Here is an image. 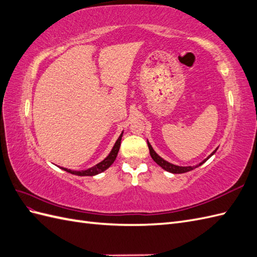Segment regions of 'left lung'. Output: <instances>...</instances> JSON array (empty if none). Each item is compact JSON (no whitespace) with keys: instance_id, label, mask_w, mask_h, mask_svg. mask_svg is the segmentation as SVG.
<instances>
[{"instance_id":"1","label":"left lung","mask_w":257,"mask_h":257,"mask_svg":"<svg viewBox=\"0 0 257 257\" xmlns=\"http://www.w3.org/2000/svg\"><path fill=\"white\" fill-rule=\"evenodd\" d=\"M148 147H149V150H150V156L153 159L154 162H156L158 165H160L163 170L168 171L170 173H173V174H182V173H186V172L192 171V170H194L196 168H198V166H200L201 164H204L206 161L209 159L211 156H213V154L216 153V151H217V149H216V150H214L209 157H208L207 159H205L199 164H197L196 166H178V165H175V164H172V163L168 162V161H165L164 159L161 158L159 154L153 150V148H152V146L150 145V142H149V141H148Z\"/></svg>"}]
</instances>
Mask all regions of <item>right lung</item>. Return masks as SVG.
<instances>
[{
	"label": "right lung",
	"mask_w": 257,
	"mask_h": 257,
	"mask_svg": "<svg viewBox=\"0 0 257 257\" xmlns=\"http://www.w3.org/2000/svg\"><path fill=\"white\" fill-rule=\"evenodd\" d=\"M122 134H123V131L121 133V135L119 136V138L117 139L114 147H112L110 153L103 161H101V162H99L98 164L94 165V166H92V168H89V169L84 170V171H72V170H68V169H64V168H61V169L64 170V171H67L68 173H71V174L77 175V176H94V175H96V174H99V173H101V172L106 171L112 163H114V161L117 158L119 148H120V142H121Z\"/></svg>",
	"instance_id": "right-lung-1"
}]
</instances>
